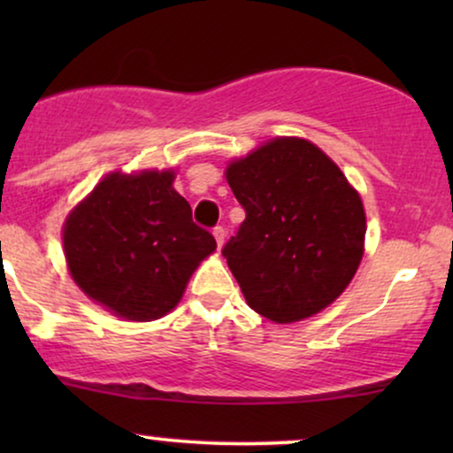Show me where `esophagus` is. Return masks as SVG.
I'll use <instances>...</instances> for the list:
<instances>
[{
	"label": "esophagus",
	"instance_id": "obj_1",
	"mask_svg": "<svg viewBox=\"0 0 453 453\" xmlns=\"http://www.w3.org/2000/svg\"><path fill=\"white\" fill-rule=\"evenodd\" d=\"M212 236H215V241H217V247H223V241H226V230H223L221 226H217L215 230H212Z\"/></svg>",
	"mask_w": 453,
	"mask_h": 453
}]
</instances>
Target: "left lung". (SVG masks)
Here are the masks:
<instances>
[{
    "label": "left lung",
    "instance_id": "1",
    "mask_svg": "<svg viewBox=\"0 0 453 453\" xmlns=\"http://www.w3.org/2000/svg\"><path fill=\"white\" fill-rule=\"evenodd\" d=\"M247 212L223 247L244 300L279 324L334 303L364 253L366 215L339 165L303 138H274L226 170Z\"/></svg>",
    "mask_w": 453,
    "mask_h": 453
}]
</instances>
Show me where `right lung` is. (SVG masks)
I'll return each instance as SVG.
<instances>
[{"instance_id": "1", "label": "right lung", "mask_w": 453, "mask_h": 453, "mask_svg": "<svg viewBox=\"0 0 453 453\" xmlns=\"http://www.w3.org/2000/svg\"><path fill=\"white\" fill-rule=\"evenodd\" d=\"M173 180L170 170L112 173L67 217L72 279L114 315L153 321L170 313L197 264L217 249Z\"/></svg>"}]
</instances>
